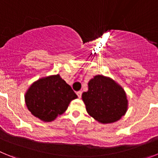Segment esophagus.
Instances as JSON below:
<instances>
[{"label": "esophagus", "instance_id": "1", "mask_svg": "<svg viewBox=\"0 0 158 158\" xmlns=\"http://www.w3.org/2000/svg\"><path fill=\"white\" fill-rule=\"evenodd\" d=\"M77 95L78 98H81V95H82V92L81 91L77 92Z\"/></svg>", "mask_w": 158, "mask_h": 158}]
</instances>
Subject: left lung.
<instances>
[{
    "mask_svg": "<svg viewBox=\"0 0 158 158\" xmlns=\"http://www.w3.org/2000/svg\"><path fill=\"white\" fill-rule=\"evenodd\" d=\"M88 113L102 123L118 120L127 109L123 89L110 78L95 76L89 82V90L82 94Z\"/></svg>",
    "mask_w": 158,
    "mask_h": 158,
    "instance_id": "left-lung-1",
    "label": "left lung"
}]
</instances>
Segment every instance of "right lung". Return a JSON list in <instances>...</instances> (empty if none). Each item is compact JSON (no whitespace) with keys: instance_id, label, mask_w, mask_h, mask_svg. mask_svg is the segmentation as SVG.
<instances>
[{"instance_id":"obj_1","label":"right lung","mask_w":158,"mask_h":158,"mask_svg":"<svg viewBox=\"0 0 158 158\" xmlns=\"http://www.w3.org/2000/svg\"><path fill=\"white\" fill-rule=\"evenodd\" d=\"M77 97L70 86L57 74L32 84L25 95V102L32 115L51 122L65 112L71 100Z\"/></svg>"}]
</instances>
